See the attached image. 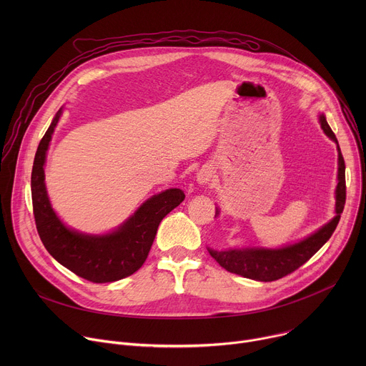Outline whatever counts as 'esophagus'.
Returning a JSON list of instances; mask_svg holds the SVG:
<instances>
[{
	"mask_svg": "<svg viewBox=\"0 0 366 366\" xmlns=\"http://www.w3.org/2000/svg\"><path fill=\"white\" fill-rule=\"evenodd\" d=\"M213 178H214V174H213V169L208 168V167H204L199 169V172L197 174V182L199 185H210L213 182Z\"/></svg>",
	"mask_w": 366,
	"mask_h": 366,
	"instance_id": "obj_1",
	"label": "esophagus"
}]
</instances>
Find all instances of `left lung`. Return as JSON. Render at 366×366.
Segmentation results:
<instances>
[{
	"label": "left lung",
	"instance_id": "8db88e82",
	"mask_svg": "<svg viewBox=\"0 0 366 366\" xmlns=\"http://www.w3.org/2000/svg\"><path fill=\"white\" fill-rule=\"evenodd\" d=\"M320 124L323 132L337 143L335 133L326 122V117L320 116ZM339 168H337V187H336V216L319 229L316 233L305 237L304 240L284 246L280 249H265V247H246V249H229V250H214L208 247V252L216 259V262L232 274L242 275L249 280L271 282L277 281L304 265L307 260L315 254L333 234L343 213L346 201V181H345V159L342 156L339 143ZM219 216V208L216 210Z\"/></svg>",
	"mask_w": 366,
	"mask_h": 366
}]
</instances>
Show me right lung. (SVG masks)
Instances as JSON below:
<instances>
[{
    "label": "right lung",
    "mask_w": 366,
    "mask_h": 366,
    "mask_svg": "<svg viewBox=\"0 0 366 366\" xmlns=\"http://www.w3.org/2000/svg\"><path fill=\"white\" fill-rule=\"evenodd\" d=\"M61 114L62 109L41 137L33 162L31 199L37 233L47 252L78 277L95 284L123 280L144 264L159 223L184 201L185 194L171 188L153 195L117 230L107 234L92 236L68 229L50 205L43 169Z\"/></svg>",
    "instance_id": "right-lung-1"
}]
</instances>
